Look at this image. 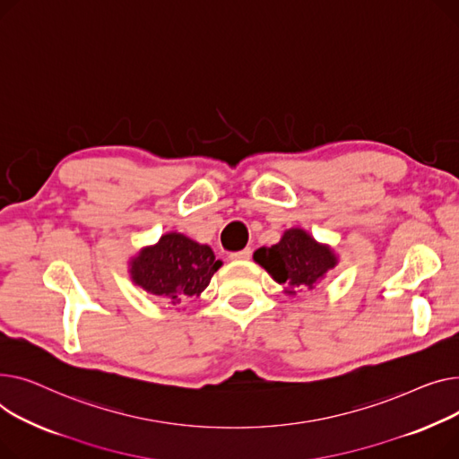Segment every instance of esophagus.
I'll list each match as a JSON object with an SVG mask.
<instances>
[{
    "mask_svg": "<svg viewBox=\"0 0 459 459\" xmlns=\"http://www.w3.org/2000/svg\"><path fill=\"white\" fill-rule=\"evenodd\" d=\"M250 257H252V248H245V250L230 254V259H235V261H245V259H250Z\"/></svg>",
    "mask_w": 459,
    "mask_h": 459,
    "instance_id": "1",
    "label": "esophagus"
}]
</instances>
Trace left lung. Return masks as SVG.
Instances as JSON below:
<instances>
[{"label": "left lung", "mask_w": 459, "mask_h": 459, "mask_svg": "<svg viewBox=\"0 0 459 459\" xmlns=\"http://www.w3.org/2000/svg\"><path fill=\"white\" fill-rule=\"evenodd\" d=\"M254 259L278 283L289 285V294L294 292L292 287L311 289L337 263L330 248L320 247L302 230L285 231L278 245L259 248Z\"/></svg>", "instance_id": "8db88e82"}]
</instances>
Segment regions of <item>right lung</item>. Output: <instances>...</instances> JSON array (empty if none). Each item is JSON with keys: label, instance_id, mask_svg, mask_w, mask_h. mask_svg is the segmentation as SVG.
<instances>
[{"label": "right lung", "instance_id": "right-lung-1", "mask_svg": "<svg viewBox=\"0 0 459 459\" xmlns=\"http://www.w3.org/2000/svg\"><path fill=\"white\" fill-rule=\"evenodd\" d=\"M221 264L209 247L181 233H169L139 254L131 264V274L144 290L178 306L185 296H198Z\"/></svg>", "mask_w": 459, "mask_h": 459}]
</instances>
